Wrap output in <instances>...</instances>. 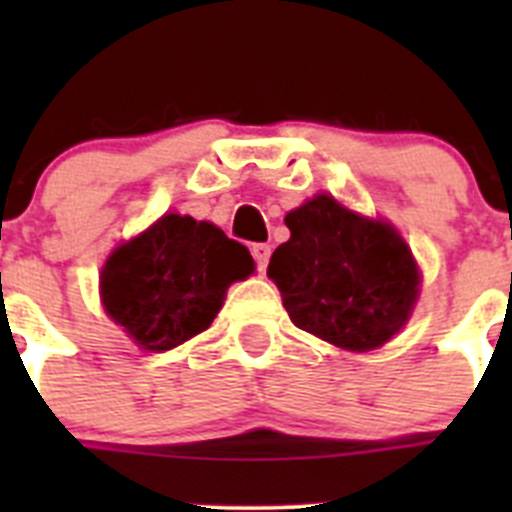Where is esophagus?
I'll list each match as a JSON object with an SVG mask.
<instances>
[{
	"label": "esophagus",
	"mask_w": 512,
	"mask_h": 512,
	"mask_svg": "<svg viewBox=\"0 0 512 512\" xmlns=\"http://www.w3.org/2000/svg\"><path fill=\"white\" fill-rule=\"evenodd\" d=\"M251 253H253V261H256V269L264 271L266 264H269V256H271L269 243H253Z\"/></svg>",
	"instance_id": "34e87169"
}]
</instances>
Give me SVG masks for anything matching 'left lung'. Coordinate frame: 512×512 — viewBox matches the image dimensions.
<instances>
[{"label": "left lung", "instance_id": "left-lung-1", "mask_svg": "<svg viewBox=\"0 0 512 512\" xmlns=\"http://www.w3.org/2000/svg\"><path fill=\"white\" fill-rule=\"evenodd\" d=\"M269 274L297 328L348 351L390 341L413 312L420 274L397 230L320 194L284 217Z\"/></svg>", "mask_w": 512, "mask_h": 512}]
</instances>
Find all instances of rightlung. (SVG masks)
<instances>
[{"mask_svg": "<svg viewBox=\"0 0 512 512\" xmlns=\"http://www.w3.org/2000/svg\"><path fill=\"white\" fill-rule=\"evenodd\" d=\"M253 259L212 223L164 215L117 248L102 269V302L146 351H169L210 328L225 289L246 279Z\"/></svg>", "mask_w": 512, "mask_h": 512, "instance_id": "obj_1", "label": "right lung"}]
</instances>
